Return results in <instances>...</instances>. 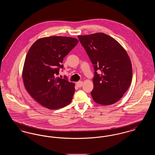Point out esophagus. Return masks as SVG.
<instances>
[{"instance_id":"1","label":"esophagus","mask_w":155,"mask_h":155,"mask_svg":"<svg viewBox=\"0 0 155 155\" xmlns=\"http://www.w3.org/2000/svg\"><path fill=\"white\" fill-rule=\"evenodd\" d=\"M82 84H83V82L82 81H78L76 83V85L79 88H81V87L82 86Z\"/></svg>"}]
</instances>
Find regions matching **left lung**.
I'll list each match as a JSON object with an SVG mask.
<instances>
[{
	"label": "left lung",
	"instance_id": "obj_1",
	"mask_svg": "<svg viewBox=\"0 0 155 155\" xmlns=\"http://www.w3.org/2000/svg\"><path fill=\"white\" fill-rule=\"evenodd\" d=\"M78 38L94 65V89L91 93L94 101L105 106L117 102L132 81L133 68L127 53L116 40L104 33Z\"/></svg>",
	"mask_w": 155,
	"mask_h": 155
}]
</instances>
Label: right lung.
Listing matches in <instances>:
<instances>
[{
	"mask_svg": "<svg viewBox=\"0 0 155 155\" xmlns=\"http://www.w3.org/2000/svg\"><path fill=\"white\" fill-rule=\"evenodd\" d=\"M78 42L71 37H45L36 41L27 54L22 70L25 88L38 103L49 109L62 108L72 101L74 84L56 77L63 58Z\"/></svg>",
	"mask_w": 155,
	"mask_h": 155,
	"instance_id": "add662e5",
	"label": "right lung"
}]
</instances>
